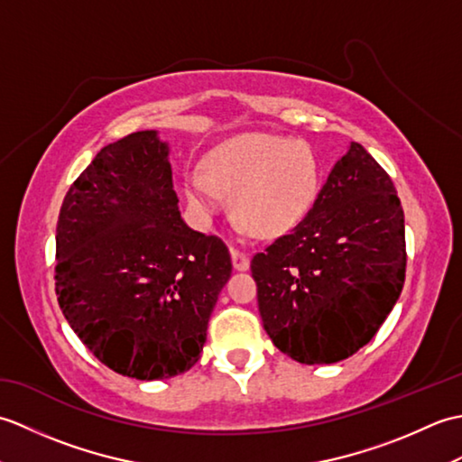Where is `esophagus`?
Returning <instances> with one entry per match:
<instances>
[{
	"mask_svg": "<svg viewBox=\"0 0 462 462\" xmlns=\"http://www.w3.org/2000/svg\"><path fill=\"white\" fill-rule=\"evenodd\" d=\"M230 254H232L234 268L240 270V272L250 268V256H248V252H244V250H240V248H232Z\"/></svg>",
	"mask_w": 462,
	"mask_h": 462,
	"instance_id": "esophagus-1",
	"label": "esophagus"
}]
</instances>
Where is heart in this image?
Here are the masks:
<instances>
[{
    "mask_svg": "<svg viewBox=\"0 0 462 462\" xmlns=\"http://www.w3.org/2000/svg\"><path fill=\"white\" fill-rule=\"evenodd\" d=\"M208 171H189V200L202 212L234 192V208L263 238H278L306 218L319 192V161L311 146L286 136L240 134L210 154Z\"/></svg>",
    "mask_w": 462,
    "mask_h": 462,
    "instance_id": "obj_1",
    "label": "heart"
}]
</instances>
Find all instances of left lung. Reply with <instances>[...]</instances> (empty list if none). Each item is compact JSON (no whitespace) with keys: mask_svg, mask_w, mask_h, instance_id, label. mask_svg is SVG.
Returning a JSON list of instances; mask_svg holds the SVG:
<instances>
[{"mask_svg":"<svg viewBox=\"0 0 462 462\" xmlns=\"http://www.w3.org/2000/svg\"><path fill=\"white\" fill-rule=\"evenodd\" d=\"M405 266L393 180L359 143L333 164L306 218L250 263L263 329L308 365L347 359L371 341L399 300Z\"/></svg>","mask_w":462,"mask_h":462,"instance_id":"8db88e82","label":"left lung"}]
</instances>
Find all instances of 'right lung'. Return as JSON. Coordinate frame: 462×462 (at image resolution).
<instances>
[{
    "instance_id": "obj_1",
    "label": "right lung",
    "mask_w": 462,
    "mask_h": 462,
    "mask_svg": "<svg viewBox=\"0 0 462 462\" xmlns=\"http://www.w3.org/2000/svg\"><path fill=\"white\" fill-rule=\"evenodd\" d=\"M55 244L59 308L106 367L152 381L199 361L232 260L180 218L156 131L97 152L65 194Z\"/></svg>"
}]
</instances>
